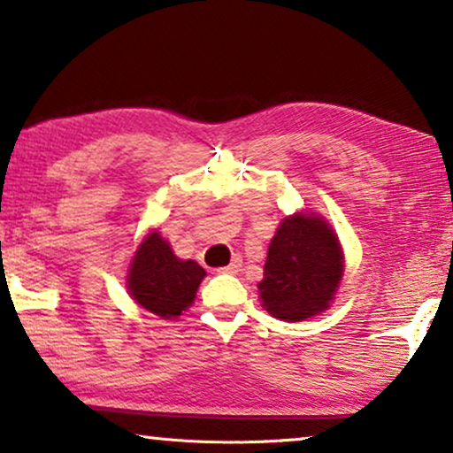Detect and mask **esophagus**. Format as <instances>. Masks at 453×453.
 I'll list each match as a JSON object with an SVG mask.
<instances>
[{
    "instance_id": "obj_1",
    "label": "esophagus",
    "mask_w": 453,
    "mask_h": 453,
    "mask_svg": "<svg viewBox=\"0 0 453 453\" xmlns=\"http://www.w3.org/2000/svg\"><path fill=\"white\" fill-rule=\"evenodd\" d=\"M240 266H242V260L235 257L227 266H221V269H218V273H227V275H235V273L240 271Z\"/></svg>"
}]
</instances>
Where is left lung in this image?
I'll return each mask as SVG.
<instances>
[{"label":"left lung","mask_w":453,"mask_h":453,"mask_svg":"<svg viewBox=\"0 0 453 453\" xmlns=\"http://www.w3.org/2000/svg\"><path fill=\"white\" fill-rule=\"evenodd\" d=\"M345 275V252L334 227L318 213L281 219L266 252L260 305L273 318L302 322L330 308Z\"/></svg>","instance_id":"left-lung-1"}]
</instances>
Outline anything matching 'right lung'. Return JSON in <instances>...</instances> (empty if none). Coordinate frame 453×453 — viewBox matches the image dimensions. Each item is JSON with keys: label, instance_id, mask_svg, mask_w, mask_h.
<instances>
[{"label": "right lung", "instance_id": "obj_1", "mask_svg": "<svg viewBox=\"0 0 453 453\" xmlns=\"http://www.w3.org/2000/svg\"><path fill=\"white\" fill-rule=\"evenodd\" d=\"M205 269L195 260L178 258L170 242L154 227L139 242L127 266V293L143 310L176 320L195 303Z\"/></svg>", "mask_w": 453, "mask_h": 453}]
</instances>
